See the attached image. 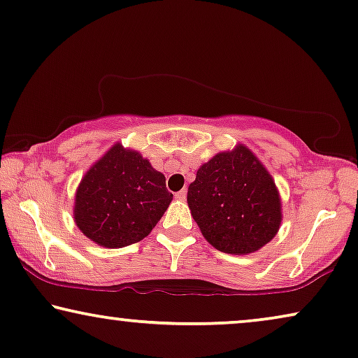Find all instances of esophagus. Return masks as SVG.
<instances>
[{"label": "esophagus", "mask_w": 358, "mask_h": 358, "mask_svg": "<svg viewBox=\"0 0 358 358\" xmlns=\"http://www.w3.org/2000/svg\"><path fill=\"white\" fill-rule=\"evenodd\" d=\"M175 198L180 199V201H185L186 199V189H181L178 193H175Z\"/></svg>", "instance_id": "34e87169"}]
</instances>
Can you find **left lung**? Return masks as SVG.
I'll list each match as a JSON object with an SVG mask.
<instances>
[{
    "label": "left lung",
    "instance_id": "1",
    "mask_svg": "<svg viewBox=\"0 0 358 358\" xmlns=\"http://www.w3.org/2000/svg\"><path fill=\"white\" fill-rule=\"evenodd\" d=\"M191 215L214 248L246 255L274 238L280 199L274 180L245 145L214 155L188 188Z\"/></svg>",
    "mask_w": 358,
    "mask_h": 358
}]
</instances>
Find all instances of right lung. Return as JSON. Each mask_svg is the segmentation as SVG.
<instances>
[{
  "mask_svg": "<svg viewBox=\"0 0 358 358\" xmlns=\"http://www.w3.org/2000/svg\"><path fill=\"white\" fill-rule=\"evenodd\" d=\"M172 198L149 160L115 144L80 181L74 219L97 245L123 248L150 234Z\"/></svg>",
  "mask_w": 358,
  "mask_h": 358,
  "instance_id": "right-lung-1",
  "label": "right lung"
}]
</instances>
